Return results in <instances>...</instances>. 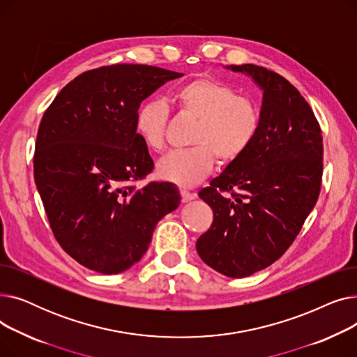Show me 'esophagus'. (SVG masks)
Returning <instances> with one entry per match:
<instances>
[{
    "mask_svg": "<svg viewBox=\"0 0 357 357\" xmlns=\"http://www.w3.org/2000/svg\"><path fill=\"white\" fill-rule=\"evenodd\" d=\"M181 197H182V202H190V201L197 198V194L190 192V191H186V190H181Z\"/></svg>",
    "mask_w": 357,
    "mask_h": 357,
    "instance_id": "1",
    "label": "esophagus"
}]
</instances>
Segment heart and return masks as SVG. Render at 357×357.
Wrapping results in <instances>:
<instances>
[{"instance_id": "obj_1", "label": "heart", "mask_w": 357, "mask_h": 357, "mask_svg": "<svg viewBox=\"0 0 357 357\" xmlns=\"http://www.w3.org/2000/svg\"><path fill=\"white\" fill-rule=\"evenodd\" d=\"M175 107L194 119L190 149L172 150L158 163L159 178L183 188L197 185L214 167L215 156L230 163L245 155L257 137L260 111L240 97L229 84L201 77L176 86L171 93ZM167 107L160 100L143 102L136 114L135 128L144 146L153 152L165 144Z\"/></svg>"}]
</instances>
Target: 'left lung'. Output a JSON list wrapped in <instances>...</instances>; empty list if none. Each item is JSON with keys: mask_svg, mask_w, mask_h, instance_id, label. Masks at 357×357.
<instances>
[{"mask_svg": "<svg viewBox=\"0 0 357 357\" xmlns=\"http://www.w3.org/2000/svg\"><path fill=\"white\" fill-rule=\"evenodd\" d=\"M264 91L260 128L248 152L199 191L214 220L197 240L199 257L230 278L272 265L301 231L320 195L323 136L299 91L279 73L230 65Z\"/></svg>", "mask_w": 357, "mask_h": 357, "instance_id": "1", "label": "left lung"}]
</instances>
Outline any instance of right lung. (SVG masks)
Segmentation results:
<instances>
[{"label":"right lung","instance_id":"obj_1","mask_svg":"<svg viewBox=\"0 0 357 357\" xmlns=\"http://www.w3.org/2000/svg\"><path fill=\"white\" fill-rule=\"evenodd\" d=\"M183 73L111 65L81 73L49 105L37 131L34 181L52 231L82 266L120 273L143 257L156 224L178 208L171 182H135L153 160L135 120L143 100Z\"/></svg>","mask_w":357,"mask_h":357}]
</instances>
